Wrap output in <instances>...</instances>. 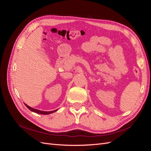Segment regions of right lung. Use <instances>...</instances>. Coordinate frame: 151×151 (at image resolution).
<instances>
[{
    "label": "right lung",
    "instance_id": "right-lung-1",
    "mask_svg": "<svg viewBox=\"0 0 151 151\" xmlns=\"http://www.w3.org/2000/svg\"><path fill=\"white\" fill-rule=\"evenodd\" d=\"M26 106L28 108L29 110H31V111H33L35 113H38V114H42V115H48V114H50V113H54L56 111H57V109H56V110H54V111H41V110H38V109H34L33 108H31L29 106H28V105L26 104Z\"/></svg>",
    "mask_w": 151,
    "mask_h": 151
}]
</instances>
